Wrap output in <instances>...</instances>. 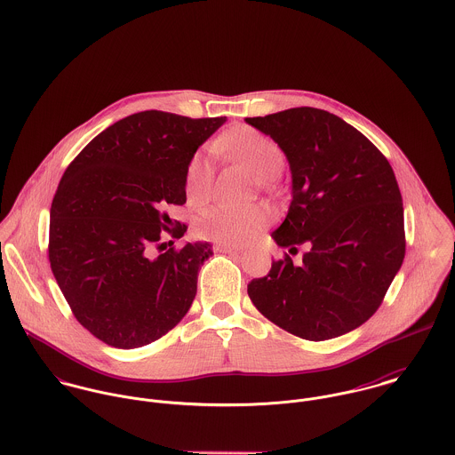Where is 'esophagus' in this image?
Instances as JSON below:
<instances>
[{"label":"esophagus","instance_id":"esophagus-1","mask_svg":"<svg viewBox=\"0 0 455 455\" xmlns=\"http://www.w3.org/2000/svg\"><path fill=\"white\" fill-rule=\"evenodd\" d=\"M215 251H219V252H228V254H236V252H240L238 247H235V245H224V243L215 245Z\"/></svg>","mask_w":455,"mask_h":455}]
</instances>
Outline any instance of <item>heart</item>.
<instances>
[{
    "label": "heart",
    "mask_w": 455,
    "mask_h": 455,
    "mask_svg": "<svg viewBox=\"0 0 455 455\" xmlns=\"http://www.w3.org/2000/svg\"><path fill=\"white\" fill-rule=\"evenodd\" d=\"M213 147L233 156L259 182L273 180L283 166L282 148L271 138L249 126L228 131ZM210 186L212 166L208 157L199 152L188 166L186 193L189 201L195 204L203 203L210 195ZM269 220L271 213L264 206L231 208L219 204L199 217L196 229L201 238L224 245H242L254 240Z\"/></svg>",
    "instance_id": "obj_1"
}]
</instances>
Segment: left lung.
<instances>
[{"label": "left lung", "instance_id": "obj_1", "mask_svg": "<svg viewBox=\"0 0 455 455\" xmlns=\"http://www.w3.org/2000/svg\"><path fill=\"white\" fill-rule=\"evenodd\" d=\"M247 124L269 136L291 170V204L271 233L296 266L273 260L247 292L260 314L299 338L323 341L364 324L380 307L404 259L403 199L389 161L343 119L312 107Z\"/></svg>", "mask_w": 455, "mask_h": 455}]
</instances>
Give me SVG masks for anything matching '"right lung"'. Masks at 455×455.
I'll use <instances>...</instances> for the list:
<instances>
[{
    "label": "right lung",
    "instance_id": "right-lung-1",
    "mask_svg": "<svg viewBox=\"0 0 455 455\" xmlns=\"http://www.w3.org/2000/svg\"><path fill=\"white\" fill-rule=\"evenodd\" d=\"M226 117L147 110L100 132L66 168L51 206L49 259L76 321L116 348L148 345L189 312L208 242L156 254L164 212L184 204L196 150ZM186 226L173 231L182 238ZM164 251V249H163Z\"/></svg>",
    "mask_w": 455,
    "mask_h": 455
}]
</instances>
